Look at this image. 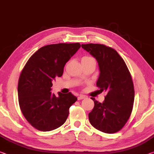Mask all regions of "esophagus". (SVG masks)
<instances>
[{"mask_svg": "<svg viewBox=\"0 0 154 154\" xmlns=\"http://www.w3.org/2000/svg\"><path fill=\"white\" fill-rule=\"evenodd\" d=\"M86 98V96H84V95H82V94H80V95L78 97V100H82V99H85Z\"/></svg>", "mask_w": 154, "mask_h": 154, "instance_id": "34e87169", "label": "esophagus"}]
</instances>
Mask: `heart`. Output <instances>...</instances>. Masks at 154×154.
<instances>
[{
  "mask_svg": "<svg viewBox=\"0 0 154 154\" xmlns=\"http://www.w3.org/2000/svg\"><path fill=\"white\" fill-rule=\"evenodd\" d=\"M91 59H93L91 57H89V56H84V57L82 58L81 60H91Z\"/></svg>",
  "mask_w": 154,
  "mask_h": 154,
  "instance_id": "b5f03b06",
  "label": "heart"
}]
</instances>
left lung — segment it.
Masks as SVG:
<instances>
[{
	"label": "left lung",
	"mask_w": 154,
	"mask_h": 154,
	"mask_svg": "<svg viewBox=\"0 0 154 154\" xmlns=\"http://www.w3.org/2000/svg\"><path fill=\"white\" fill-rule=\"evenodd\" d=\"M82 47L96 59L100 74L96 85L107 91L103 103L94 98V107L89 113L91 125L99 131L113 134L120 131L131 115L134 88L126 64L115 49L101 44H82Z\"/></svg>",
	"instance_id": "1"
}]
</instances>
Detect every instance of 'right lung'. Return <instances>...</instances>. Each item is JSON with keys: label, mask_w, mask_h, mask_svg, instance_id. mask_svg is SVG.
Returning <instances> with one entry per match:
<instances>
[{"label": "right lung", "mask_w": 154, "mask_h": 154, "mask_svg": "<svg viewBox=\"0 0 154 154\" xmlns=\"http://www.w3.org/2000/svg\"><path fill=\"white\" fill-rule=\"evenodd\" d=\"M80 44L58 43L40 48L31 56L20 73L18 103L23 116L42 131L56 129L65 123L69 107L77 98L69 92L51 94L52 81L62 76L64 67L76 53Z\"/></svg>", "instance_id": "add662e5"}]
</instances>
